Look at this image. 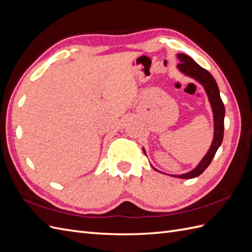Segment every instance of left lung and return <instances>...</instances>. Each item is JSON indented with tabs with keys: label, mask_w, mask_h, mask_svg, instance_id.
<instances>
[{
	"label": "left lung",
	"mask_w": 252,
	"mask_h": 252,
	"mask_svg": "<svg viewBox=\"0 0 252 252\" xmlns=\"http://www.w3.org/2000/svg\"><path fill=\"white\" fill-rule=\"evenodd\" d=\"M177 57L180 61V63L177 66L180 72L183 73L186 76L191 77V79L198 82L200 85L203 87L211 104L212 113H213V122H214V135H213V140L210 146V149L202 158V159L198 163V165L189 172L181 173V175H169L171 177L180 178V179H192L201 175V173L208 168L209 165L212 162L213 158L215 157L218 148L220 147L222 143L223 130H224V125H223L224 105L221 101L220 94H219V88H218L217 83L209 71L203 69L202 67H200L190 56L186 55L184 53L177 54ZM143 151L146 154L145 148H143ZM152 168L154 170L158 171L157 168H154L153 166Z\"/></svg>",
	"instance_id": "obj_1"
}]
</instances>
